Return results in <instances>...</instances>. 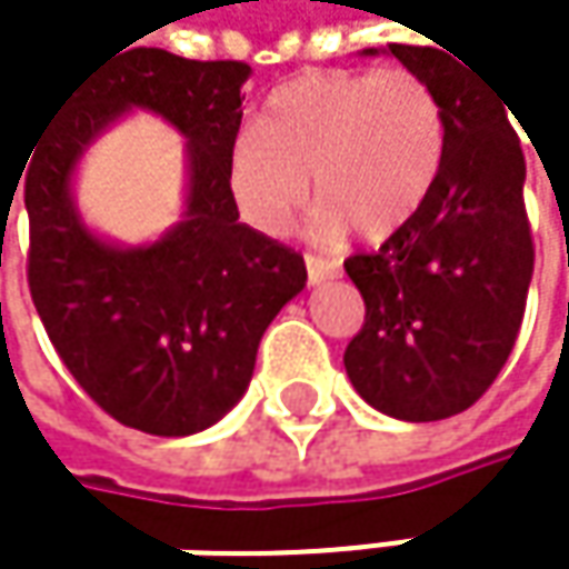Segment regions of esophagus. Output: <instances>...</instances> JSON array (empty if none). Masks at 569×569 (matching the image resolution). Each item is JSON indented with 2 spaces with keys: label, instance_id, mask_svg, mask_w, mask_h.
<instances>
[{
  "label": "esophagus",
  "instance_id": "obj_1",
  "mask_svg": "<svg viewBox=\"0 0 569 569\" xmlns=\"http://www.w3.org/2000/svg\"><path fill=\"white\" fill-rule=\"evenodd\" d=\"M306 277H309V283H326V280H336V277H342V263H336V260H326V257H319V253H306Z\"/></svg>",
  "mask_w": 569,
  "mask_h": 569
}]
</instances>
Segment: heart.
<instances>
[{
	"label": "heart",
	"mask_w": 569,
	"mask_h": 569,
	"mask_svg": "<svg viewBox=\"0 0 569 569\" xmlns=\"http://www.w3.org/2000/svg\"><path fill=\"white\" fill-rule=\"evenodd\" d=\"M445 141L441 98L418 71H312L270 94L260 134L233 138L223 173L240 217L270 237L292 227L312 173L319 233L349 223L386 240L435 187Z\"/></svg>",
	"instance_id": "heart-1"
}]
</instances>
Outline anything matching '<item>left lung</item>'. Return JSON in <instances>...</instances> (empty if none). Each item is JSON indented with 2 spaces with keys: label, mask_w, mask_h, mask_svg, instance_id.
<instances>
[{
  "label": "left lung",
  "mask_w": 569,
  "mask_h": 569,
  "mask_svg": "<svg viewBox=\"0 0 569 569\" xmlns=\"http://www.w3.org/2000/svg\"><path fill=\"white\" fill-rule=\"evenodd\" d=\"M389 52L438 91L448 141L411 220L376 253L346 260L366 322L342 362L372 408L438 421L485 396L517 342L533 277L527 168L511 104L468 61L431 46L392 42Z\"/></svg>",
  "instance_id": "8db88e82"
}]
</instances>
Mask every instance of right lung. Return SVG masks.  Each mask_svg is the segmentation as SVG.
<instances>
[{
	"label": "right lung",
	"mask_w": 569,
	"mask_h": 569,
	"mask_svg": "<svg viewBox=\"0 0 569 569\" xmlns=\"http://www.w3.org/2000/svg\"><path fill=\"white\" fill-rule=\"evenodd\" d=\"M247 74V61L114 52L64 91L19 173L29 292L58 359L94 405L148 435H193L223 418L253 379L267 326L306 286L302 257L240 223L227 190ZM128 107L168 117L191 158L184 220L138 251L88 234L67 193L80 151Z\"/></svg>",
	"instance_id": "add662e5"
}]
</instances>
